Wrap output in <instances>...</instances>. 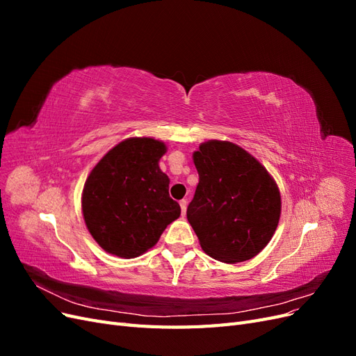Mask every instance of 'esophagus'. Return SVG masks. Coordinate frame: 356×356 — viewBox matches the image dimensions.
I'll list each match as a JSON object with an SVG mask.
<instances>
[{
	"instance_id": "34e87169",
	"label": "esophagus",
	"mask_w": 356,
	"mask_h": 356,
	"mask_svg": "<svg viewBox=\"0 0 356 356\" xmlns=\"http://www.w3.org/2000/svg\"><path fill=\"white\" fill-rule=\"evenodd\" d=\"M187 200L186 199H182L181 202H179V207H181V213H182V217H186V211H187Z\"/></svg>"
}]
</instances>
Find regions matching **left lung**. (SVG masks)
Returning <instances> with one entry per match:
<instances>
[{
  "label": "left lung",
  "mask_w": 356,
  "mask_h": 356,
  "mask_svg": "<svg viewBox=\"0 0 356 356\" xmlns=\"http://www.w3.org/2000/svg\"><path fill=\"white\" fill-rule=\"evenodd\" d=\"M199 174L187 220L202 250L222 263L251 260L270 242L281 195L266 168L229 141H208L193 154Z\"/></svg>",
  "instance_id": "1"
}]
</instances>
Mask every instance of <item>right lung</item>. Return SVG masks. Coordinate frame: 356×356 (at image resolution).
<instances>
[{"label":"right lung","mask_w":356,"mask_h":356,"mask_svg":"<svg viewBox=\"0 0 356 356\" xmlns=\"http://www.w3.org/2000/svg\"><path fill=\"white\" fill-rule=\"evenodd\" d=\"M166 145L153 138H129L93 168L81 208L93 239L106 252L135 258L154 246L181 208L169 196V178L159 160Z\"/></svg>","instance_id":"right-lung-1"}]
</instances>
